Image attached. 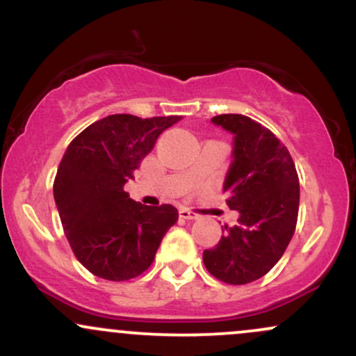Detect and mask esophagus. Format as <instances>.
Segmentation results:
<instances>
[{"label": "esophagus", "mask_w": 356, "mask_h": 356, "mask_svg": "<svg viewBox=\"0 0 356 356\" xmlns=\"http://www.w3.org/2000/svg\"><path fill=\"white\" fill-rule=\"evenodd\" d=\"M179 216H181L182 219H187V220H195V219H199V216L195 214V212H192V211H189V209H179Z\"/></svg>", "instance_id": "1"}]
</instances>
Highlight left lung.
Masks as SVG:
<instances>
[{"mask_svg": "<svg viewBox=\"0 0 356 356\" xmlns=\"http://www.w3.org/2000/svg\"><path fill=\"white\" fill-rule=\"evenodd\" d=\"M232 134V161L224 179L226 204L238 211L219 243L202 254L207 271L229 284L259 280L283 256L295 234L300 182L295 162L275 134L239 113L212 117Z\"/></svg>", "mask_w": 356, "mask_h": 356, "instance_id": "left-lung-1", "label": "left lung"}]
</instances>
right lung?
Listing matches in <instances>:
<instances>
[{
	"label": "right lung",
	"instance_id": "add662e5",
	"mask_svg": "<svg viewBox=\"0 0 356 356\" xmlns=\"http://www.w3.org/2000/svg\"><path fill=\"white\" fill-rule=\"evenodd\" d=\"M179 120L115 113L88 125L65 150L53 195L76 259L95 276L127 281L142 275L177 220L174 206H144L124 186L157 137Z\"/></svg>",
	"mask_w": 356,
	"mask_h": 356
}]
</instances>
